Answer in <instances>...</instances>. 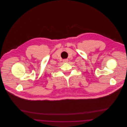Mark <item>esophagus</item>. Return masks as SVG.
Here are the masks:
<instances>
[{
  "instance_id": "obj_1",
  "label": "esophagus",
  "mask_w": 127,
  "mask_h": 127,
  "mask_svg": "<svg viewBox=\"0 0 127 127\" xmlns=\"http://www.w3.org/2000/svg\"><path fill=\"white\" fill-rule=\"evenodd\" d=\"M63 61L64 62H67L68 60V59H64Z\"/></svg>"
}]
</instances>
